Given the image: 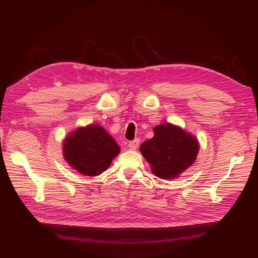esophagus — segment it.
Segmentation results:
<instances>
[{
    "label": "esophagus",
    "instance_id": "34e87169",
    "mask_svg": "<svg viewBox=\"0 0 258 258\" xmlns=\"http://www.w3.org/2000/svg\"><path fill=\"white\" fill-rule=\"evenodd\" d=\"M139 144H140V140L136 139V140H134V141L129 142L128 147L130 148V150H137V148L139 147Z\"/></svg>",
    "mask_w": 258,
    "mask_h": 258
}]
</instances>
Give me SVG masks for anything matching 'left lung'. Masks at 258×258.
Returning a JSON list of instances; mask_svg holds the SVG:
<instances>
[{
    "label": "left lung",
    "mask_w": 258,
    "mask_h": 258,
    "mask_svg": "<svg viewBox=\"0 0 258 258\" xmlns=\"http://www.w3.org/2000/svg\"><path fill=\"white\" fill-rule=\"evenodd\" d=\"M154 137L140 146L152 171L160 178H173L188 168L197 157V139L179 127L162 123L154 128Z\"/></svg>",
    "instance_id": "left-lung-1"
}]
</instances>
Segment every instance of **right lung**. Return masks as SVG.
Here are the masks:
<instances>
[{
    "mask_svg": "<svg viewBox=\"0 0 258 258\" xmlns=\"http://www.w3.org/2000/svg\"><path fill=\"white\" fill-rule=\"evenodd\" d=\"M119 152L115 140L98 124L77 129L63 144L64 158L70 166L88 176L102 173Z\"/></svg>",
    "mask_w": 258,
    "mask_h": 258,
    "instance_id": "obj_1",
    "label": "right lung"
}]
</instances>
